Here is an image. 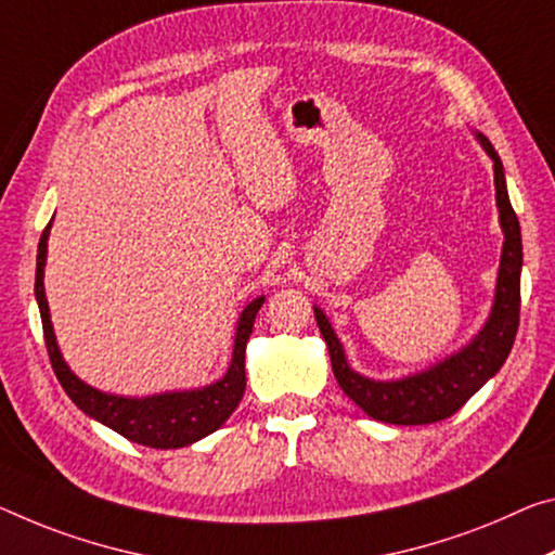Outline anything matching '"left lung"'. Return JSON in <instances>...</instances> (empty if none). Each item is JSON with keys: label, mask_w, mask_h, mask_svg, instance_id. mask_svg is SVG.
I'll list each match as a JSON object with an SVG mask.
<instances>
[{"label": "left lung", "mask_w": 555, "mask_h": 555, "mask_svg": "<svg viewBox=\"0 0 555 555\" xmlns=\"http://www.w3.org/2000/svg\"><path fill=\"white\" fill-rule=\"evenodd\" d=\"M474 138L494 160L499 224L501 232H504L494 304H491L489 319L477 336L456 353L437 360L425 371L402 375L398 380H373V377L360 375L350 367L346 350H343V343L333 331L331 321L325 319L319 306H313L315 323H319L321 336L328 346L333 375H336L343 392L365 415L388 422V425H433V422L454 415L483 383L499 373V367L506 363L508 353H512L518 331V311H521V227H518L512 199H508L504 165L499 160V153L487 135L474 133Z\"/></svg>", "instance_id": "1"}]
</instances>
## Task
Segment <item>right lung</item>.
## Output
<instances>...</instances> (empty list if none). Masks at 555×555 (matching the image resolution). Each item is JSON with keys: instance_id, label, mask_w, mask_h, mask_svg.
I'll use <instances>...</instances> for the list:
<instances>
[{"instance_id": "right-lung-1", "label": "right lung", "mask_w": 555, "mask_h": 555, "mask_svg": "<svg viewBox=\"0 0 555 555\" xmlns=\"http://www.w3.org/2000/svg\"><path fill=\"white\" fill-rule=\"evenodd\" d=\"M49 232L51 222L39 240L37 284H34V294H37L43 340H47L51 367H54L61 388H64L68 398L74 400L76 408L86 412L88 417L99 420L101 425L111 427L113 433L130 439V442L153 447V450H178V447L195 444L202 437L212 435L215 429L222 427L236 410V404L244 398L246 340L251 336L254 319H257V313L261 309L263 296H257L251 304H246L244 311L240 313L230 367H227V373L219 377V380L205 385V388L157 392L145 395V398H126V395L103 392L99 388H93V385L83 383L81 377L66 365V360L59 350L54 325H51L47 292H43V267H47Z\"/></svg>"}]
</instances>
